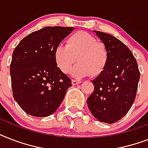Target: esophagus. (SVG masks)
Instances as JSON below:
<instances>
[{"label": "esophagus", "mask_w": 148, "mask_h": 148, "mask_svg": "<svg viewBox=\"0 0 148 148\" xmlns=\"http://www.w3.org/2000/svg\"><path fill=\"white\" fill-rule=\"evenodd\" d=\"M81 83V81H78V80H72V84L73 85H77L78 84Z\"/></svg>", "instance_id": "1"}]
</instances>
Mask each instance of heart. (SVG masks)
Wrapping results in <instances>:
<instances>
[{
	"instance_id": "obj_1",
	"label": "heart",
	"mask_w": 148,
	"mask_h": 148,
	"mask_svg": "<svg viewBox=\"0 0 148 148\" xmlns=\"http://www.w3.org/2000/svg\"><path fill=\"white\" fill-rule=\"evenodd\" d=\"M77 60L79 64L72 70V76L81 78L90 74L97 76L105 68L108 51L105 45L85 31L70 36L67 45L60 44L54 51V58L60 71L68 73Z\"/></svg>"
}]
</instances>
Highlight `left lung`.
Instances as JSON below:
<instances>
[{
  "label": "left lung",
  "mask_w": 148,
  "mask_h": 148,
  "mask_svg": "<svg viewBox=\"0 0 148 148\" xmlns=\"http://www.w3.org/2000/svg\"><path fill=\"white\" fill-rule=\"evenodd\" d=\"M108 51L105 68L92 80L95 87L88 98L89 110L99 121L113 124L124 117L135 100L140 72L129 48L108 34L94 31Z\"/></svg>",
  "instance_id": "obj_1"
}]
</instances>
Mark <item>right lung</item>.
I'll return each mask as SVG.
<instances>
[{
    "label": "right lung",
    "instance_id": "right-lung-1",
    "mask_svg": "<svg viewBox=\"0 0 148 148\" xmlns=\"http://www.w3.org/2000/svg\"><path fill=\"white\" fill-rule=\"evenodd\" d=\"M72 27H46L21 40L13 52L10 73L13 96L30 115L47 117L57 110L71 80L56 63V47Z\"/></svg>",
    "mask_w": 148,
    "mask_h": 148
}]
</instances>
